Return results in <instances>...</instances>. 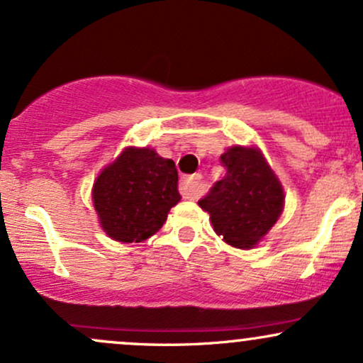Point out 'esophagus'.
Here are the masks:
<instances>
[{
	"label": "esophagus",
	"instance_id": "34e87169",
	"mask_svg": "<svg viewBox=\"0 0 363 363\" xmlns=\"http://www.w3.org/2000/svg\"><path fill=\"white\" fill-rule=\"evenodd\" d=\"M179 191H181L182 198L186 199H196L201 193V176L194 174L191 177H184L179 184Z\"/></svg>",
	"mask_w": 363,
	"mask_h": 363
}]
</instances>
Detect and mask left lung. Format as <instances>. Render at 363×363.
Masks as SVG:
<instances>
[{
  "label": "left lung",
  "mask_w": 363,
  "mask_h": 363,
  "mask_svg": "<svg viewBox=\"0 0 363 363\" xmlns=\"http://www.w3.org/2000/svg\"><path fill=\"white\" fill-rule=\"evenodd\" d=\"M225 176L198 201L210 213L213 230L227 244L251 249L280 218L285 194L256 147H232L223 153Z\"/></svg>",
  "instance_id": "left-lung-1"
}]
</instances>
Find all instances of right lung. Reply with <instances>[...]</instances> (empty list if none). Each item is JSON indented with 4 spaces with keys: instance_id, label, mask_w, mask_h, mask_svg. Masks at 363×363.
I'll list each match as a JSON object with an SVG mask.
<instances>
[{
    "instance_id": "right-lung-1",
    "label": "right lung",
    "mask_w": 363,
    "mask_h": 363,
    "mask_svg": "<svg viewBox=\"0 0 363 363\" xmlns=\"http://www.w3.org/2000/svg\"><path fill=\"white\" fill-rule=\"evenodd\" d=\"M177 179L170 158H162L152 148H124L99 174L91 189L104 232L128 244L152 237L181 199Z\"/></svg>"
}]
</instances>
